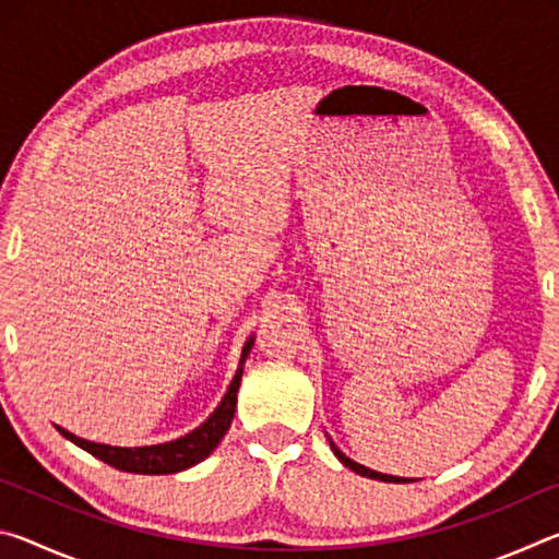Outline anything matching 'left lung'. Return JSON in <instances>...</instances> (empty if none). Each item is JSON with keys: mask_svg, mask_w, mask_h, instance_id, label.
Returning a JSON list of instances; mask_svg holds the SVG:
<instances>
[{"mask_svg": "<svg viewBox=\"0 0 559 559\" xmlns=\"http://www.w3.org/2000/svg\"><path fill=\"white\" fill-rule=\"evenodd\" d=\"M328 441H330V449H333L335 456H337L340 461H343L349 471L359 473V476H365V478H374V480H384V484H400V480H402V478H396V476H386V473H377V471H372V468L362 466V463H357V461H353L349 456H345V453L335 447L333 439H328Z\"/></svg>", "mask_w": 559, "mask_h": 559, "instance_id": "1", "label": "left lung"}]
</instances>
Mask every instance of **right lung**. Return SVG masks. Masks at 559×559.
<instances>
[{"label":"right lung","mask_w":559,"mask_h":559,"mask_svg":"<svg viewBox=\"0 0 559 559\" xmlns=\"http://www.w3.org/2000/svg\"><path fill=\"white\" fill-rule=\"evenodd\" d=\"M251 347H253V337L246 340V345L241 349V359H239V370H236L229 390H226L219 406L212 412L210 419L200 424L194 431H189L187 437H179V439L167 441V443H155V447L126 449V447H108V443L86 441L61 427H56V429H59V433H63L66 439L73 441L75 447H81L83 451H88L91 456L100 459L103 463H108V466L118 468V471L150 473V476L185 471L210 456V453L219 447L224 433L229 431L234 412H236V392H239V384H241L243 362H246V357H249Z\"/></svg>","instance_id":"obj_1"}]
</instances>
